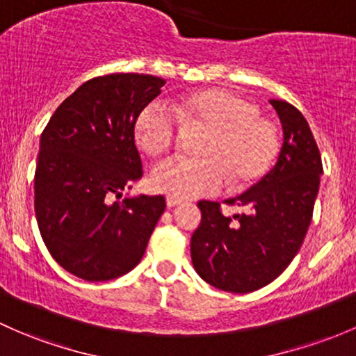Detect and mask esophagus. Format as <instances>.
<instances>
[{"mask_svg":"<svg viewBox=\"0 0 356 356\" xmlns=\"http://www.w3.org/2000/svg\"><path fill=\"white\" fill-rule=\"evenodd\" d=\"M182 203H184V201H182V200H177V197H170V196L167 197V207H168V208L181 207Z\"/></svg>","mask_w":356,"mask_h":356,"instance_id":"esophagus-1","label":"esophagus"}]
</instances>
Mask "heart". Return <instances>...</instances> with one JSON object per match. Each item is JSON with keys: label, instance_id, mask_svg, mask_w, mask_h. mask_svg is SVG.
Masks as SVG:
<instances>
[{"label": "heart", "instance_id": "1", "mask_svg": "<svg viewBox=\"0 0 356 356\" xmlns=\"http://www.w3.org/2000/svg\"><path fill=\"white\" fill-rule=\"evenodd\" d=\"M170 111L159 104L138 115L134 138L149 156H160L177 140V121L186 128L207 129L197 147L201 159L170 160L153 170L156 193L177 200L216 193L227 177L234 188L259 181L275 162L280 136L275 122L259 115L256 102L223 88H208L179 97Z\"/></svg>", "mask_w": 356, "mask_h": 356}]
</instances>
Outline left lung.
Segmentation results:
<instances>
[{
  "instance_id": "left-lung-1",
  "label": "left lung",
  "mask_w": 356,
  "mask_h": 356,
  "mask_svg": "<svg viewBox=\"0 0 356 356\" xmlns=\"http://www.w3.org/2000/svg\"><path fill=\"white\" fill-rule=\"evenodd\" d=\"M283 128L275 167L228 204L249 213L225 216L215 201H200L201 223L191 237V259L211 286L249 293L278 278L304 242L319 193L323 160L302 112L269 100Z\"/></svg>"
}]
</instances>
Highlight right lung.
I'll use <instances>...</instances> for the list:
<instances>
[{"label":"right lung","instance_id":"right-lung-1","mask_svg":"<svg viewBox=\"0 0 356 356\" xmlns=\"http://www.w3.org/2000/svg\"><path fill=\"white\" fill-rule=\"evenodd\" d=\"M165 80L114 73L85 81L40 134L33 179L37 225L51 256L87 282L119 278L143 257L163 196H126L141 179L134 124Z\"/></svg>","mask_w":356,"mask_h":356}]
</instances>
